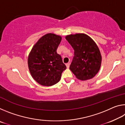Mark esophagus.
<instances>
[{"label":"esophagus","instance_id":"1","mask_svg":"<svg viewBox=\"0 0 125 125\" xmlns=\"http://www.w3.org/2000/svg\"><path fill=\"white\" fill-rule=\"evenodd\" d=\"M69 64H69V63H66V64H65L67 68H68L69 67Z\"/></svg>","mask_w":125,"mask_h":125}]
</instances>
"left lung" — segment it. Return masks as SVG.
<instances>
[{"label":"left lung","mask_w":125,"mask_h":125,"mask_svg":"<svg viewBox=\"0 0 125 125\" xmlns=\"http://www.w3.org/2000/svg\"><path fill=\"white\" fill-rule=\"evenodd\" d=\"M65 39L74 50L69 69L78 79H92L99 72L101 62V56L96 44L83 33L68 35Z\"/></svg>","instance_id":"obj_1"}]
</instances>
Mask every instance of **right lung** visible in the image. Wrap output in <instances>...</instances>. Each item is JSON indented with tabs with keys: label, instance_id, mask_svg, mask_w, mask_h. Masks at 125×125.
Instances as JSON below:
<instances>
[{
	"label": "right lung",
	"instance_id": "1",
	"mask_svg": "<svg viewBox=\"0 0 125 125\" xmlns=\"http://www.w3.org/2000/svg\"><path fill=\"white\" fill-rule=\"evenodd\" d=\"M61 37L47 33L32 47L28 58V65L32 77L38 83L51 86L57 83L67 67L57 49Z\"/></svg>",
	"mask_w": 125,
	"mask_h": 125
}]
</instances>
